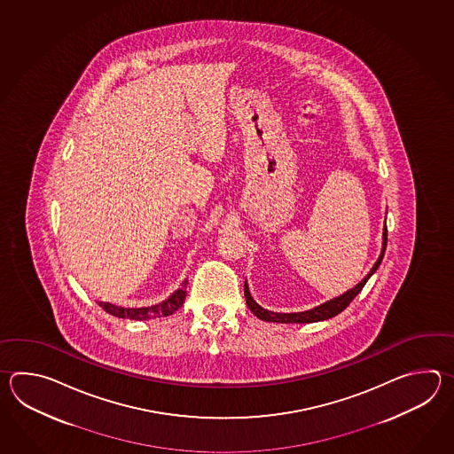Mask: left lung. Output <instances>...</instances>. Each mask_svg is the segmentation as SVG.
Returning a JSON list of instances; mask_svg holds the SVG:
<instances>
[{"label":"left lung","instance_id":"left-lung-1","mask_svg":"<svg viewBox=\"0 0 454 454\" xmlns=\"http://www.w3.org/2000/svg\"><path fill=\"white\" fill-rule=\"evenodd\" d=\"M386 243H387V227L385 225L383 229V250L378 258L375 266L365 276V279L358 282L354 289L348 290L344 295H340L338 299L329 300L326 303L319 305L317 309H309V311H301V313H274V311H268V309H261L260 305L251 299L250 290H248V284L245 282V299H247V305L251 309V313L254 317L262 319V321H270V323H317V321H323V319L333 318L339 315L342 309H348L350 301L356 299L358 292L364 289V286L367 284L370 276L378 270V266L381 264V260L385 256Z\"/></svg>","mask_w":454,"mask_h":454}]
</instances>
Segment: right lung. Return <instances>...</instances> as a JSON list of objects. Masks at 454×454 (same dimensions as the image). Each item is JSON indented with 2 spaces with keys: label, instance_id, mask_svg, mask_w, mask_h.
<instances>
[{
  "label": "right lung",
  "instance_id": "add662e5",
  "mask_svg": "<svg viewBox=\"0 0 454 454\" xmlns=\"http://www.w3.org/2000/svg\"><path fill=\"white\" fill-rule=\"evenodd\" d=\"M186 284L188 280H184V286L175 292L174 295H170L168 299L154 305V307H145V309H123V307H115L112 303H104L98 301V305L106 309V313L118 317V318H129V319H154L164 318V317H170L176 309L184 305V299H186Z\"/></svg>",
  "mask_w": 454,
  "mask_h": 454
}]
</instances>
